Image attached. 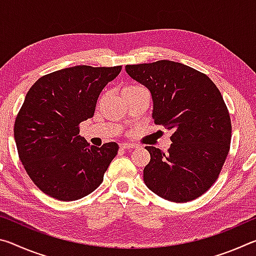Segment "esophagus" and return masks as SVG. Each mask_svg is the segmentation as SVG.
<instances>
[{"mask_svg": "<svg viewBox=\"0 0 256 256\" xmlns=\"http://www.w3.org/2000/svg\"><path fill=\"white\" fill-rule=\"evenodd\" d=\"M120 146L122 149H132L134 146H136L134 144H130V142H126V144H120Z\"/></svg>", "mask_w": 256, "mask_h": 256, "instance_id": "esophagus-1", "label": "esophagus"}]
</instances>
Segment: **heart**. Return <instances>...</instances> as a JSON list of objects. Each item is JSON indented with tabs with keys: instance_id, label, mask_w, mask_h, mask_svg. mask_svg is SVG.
Returning <instances> with one entry per match:
<instances>
[{
	"instance_id": "b5f03b06",
	"label": "heart",
	"mask_w": 256,
	"mask_h": 256,
	"mask_svg": "<svg viewBox=\"0 0 256 256\" xmlns=\"http://www.w3.org/2000/svg\"><path fill=\"white\" fill-rule=\"evenodd\" d=\"M138 88H141V86H134V84L126 86H125V88H124V90H123V94H124V92H133V90H136V89H138Z\"/></svg>"
}]
</instances>
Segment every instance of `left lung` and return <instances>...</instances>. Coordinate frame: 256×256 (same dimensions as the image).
<instances>
[{"label":"left lung","mask_w":256,"mask_h":256,"mask_svg":"<svg viewBox=\"0 0 256 256\" xmlns=\"http://www.w3.org/2000/svg\"><path fill=\"white\" fill-rule=\"evenodd\" d=\"M150 90L154 124L172 130L168 154L146 146L148 188L172 202L201 196L218 180L230 149L232 122L219 89L209 76L172 60L125 66Z\"/></svg>","instance_id":"1"}]
</instances>
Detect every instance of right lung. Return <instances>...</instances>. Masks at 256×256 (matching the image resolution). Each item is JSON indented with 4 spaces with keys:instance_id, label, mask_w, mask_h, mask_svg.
I'll return each mask as SVG.
<instances>
[{
    "instance_id": "add662e5",
    "label": "right lung",
    "mask_w": 256,
    "mask_h": 256,
    "mask_svg": "<svg viewBox=\"0 0 256 256\" xmlns=\"http://www.w3.org/2000/svg\"><path fill=\"white\" fill-rule=\"evenodd\" d=\"M120 70V66L62 68L40 78L26 94L14 122V140L30 180L47 196L79 200L102 183L118 144L90 146L79 125L92 118L104 86Z\"/></svg>"
}]
</instances>
